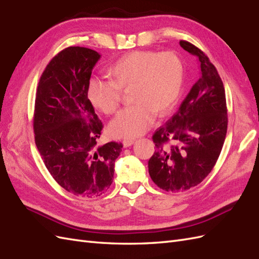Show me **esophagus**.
Instances as JSON below:
<instances>
[{
  "mask_svg": "<svg viewBox=\"0 0 259 259\" xmlns=\"http://www.w3.org/2000/svg\"><path fill=\"white\" fill-rule=\"evenodd\" d=\"M133 144H134V141L133 140H130V138H125V140L123 141V146L124 147H130Z\"/></svg>",
  "mask_w": 259,
  "mask_h": 259,
  "instance_id": "esophagus-1",
  "label": "esophagus"
}]
</instances>
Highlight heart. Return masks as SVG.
<instances>
[{"label":"heart","instance_id":"1","mask_svg":"<svg viewBox=\"0 0 259 259\" xmlns=\"http://www.w3.org/2000/svg\"><path fill=\"white\" fill-rule=\"evenodd\" d=\"M111 80L91 79L87 96L91 104L104 114H113L122 101V91L131 89L133 105L122 110L110 123V132L118 137L143 135L155 115L165 116L179 99L184 69L172 52L136 50L121 57L109 70Z\"/></svg>","mask_w":259,"mask_h":259}]
</instances>
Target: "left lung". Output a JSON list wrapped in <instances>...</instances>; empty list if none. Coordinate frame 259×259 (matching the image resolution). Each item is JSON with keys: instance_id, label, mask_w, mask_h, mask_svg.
Returning <instances> with one entry per match:
<instances>
[{"instance_id": "left-lung-1", "label": "left lung", "mask_w": 259, "mask_h": 259, "mask_svg": "<svg viewBox=\"0 0 259 259\" xmlns=\"http://www.w3.org/2000/svg\"><path fill=\"white\" fill-rule=\"evenodd\" d=\"M199 62V78L179 110L155 132L156 150L148 161L151 180L165 191L180 192L195 187L211 172L228 131L223 82L207 56L180 40Z\"/></svg>"}]
</instances>
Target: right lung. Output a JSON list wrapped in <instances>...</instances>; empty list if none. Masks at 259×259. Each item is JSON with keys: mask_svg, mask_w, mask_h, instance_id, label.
<instances>
[{"mask_svg": "<svg viewBox=\"0 0 259 259\" xmlns=\"http://www.w3.org/2000/svg\"><path fill=\"white\" fill-rule=\"evenodd\" d=\"M101 55L68 47L44 70L35 100V143L57 184L78 197H100L112 185L123 145L97 144L103 125L88 99L92 69Z\"/></svg>", "mask_w": 259, "mask_h": 259, "instance_id": "1", "label": "right lung"}]
</instances>
